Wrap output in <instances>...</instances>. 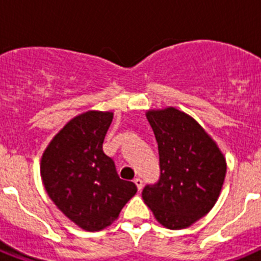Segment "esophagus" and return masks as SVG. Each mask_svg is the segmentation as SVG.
Returning a JSON list of instances; mask_svg holds the SVG:
<instances>
[{
    "label": "esophagus",
    "instance_id": "1",
    "mask_svg": "<svg viewBox=\"0 0 261 261\" xmlns=\"http://www.w3.org/2000/svg\"><path fill=\"white\" fill-rule=\"evenodd\" d=\"M133 181H135L136 187H137V190L141 191L142 190V180H141V179H140V177H136Z\"/></svg>",
    "mask_w": 261,
    "mask_h": 261
}]
</instances>
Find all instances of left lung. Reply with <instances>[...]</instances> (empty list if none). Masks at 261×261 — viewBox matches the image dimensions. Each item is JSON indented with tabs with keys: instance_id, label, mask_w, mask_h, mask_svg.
<instances>
[{
	"instance_id": "obj_1",
	"label": "left lung",
	"mask_w": 261,
	"mask_h": 261,
	"mask_svg": "<svg viewBox=\"0 0 261 261\" xmlns=\"http://www.w3.org/2000/svg\"><path fill=\"white\" fill-rule=\"evenodd\" d=\"M158 142L161 177L142 191L145 204L167 229L193 225L212 211L226 176V159L192 116L175 107L146 111Z\"/></svg>"
}]
</instances>
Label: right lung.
<instances>
[{"instance_id":"right-lung-1","label":"right lung","mask_w":261,"mask_h":261,"mask_svg":"<svg viewBox=\"0 0 261 261\" xmlns=\"http://www.w3.org/2000/svg\"><path fill=\"white\" fill-rule=\"evenodd\" d=\"M112 119L114 112L94 110L73 117L41 155V180L49 199L86 231L112 225L137 192L135 183L120 179L103 151Z\"/></svg>"}]
</instances>
